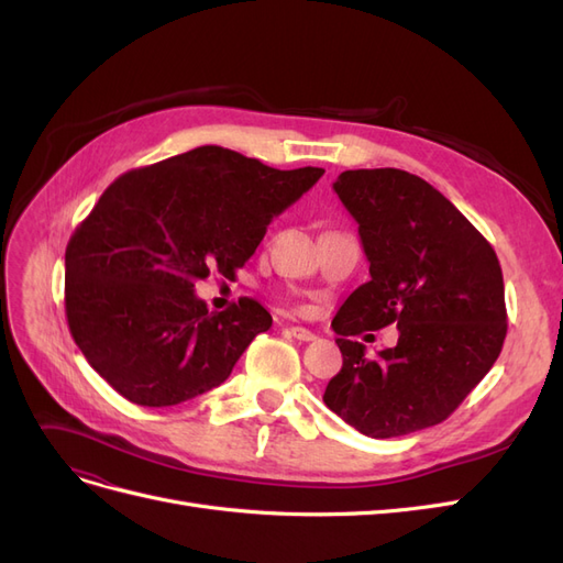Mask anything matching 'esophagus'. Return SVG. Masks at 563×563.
Here are the masks:
<instances>
[{
    "label": "esophagus",
    "instance_id": "esophagus-1",
    "mask_svg": "<svg viewBox=\"0 0 563 563\" xmlns=\"http://www.w3.org/2000/svg\"><path fill=\"white\" fill-rule=\"evenodd\" d=\"M288 333H291L296 340H300V343H310V340L317 338L310 329H305V327H291L288 329Z\"/></svg>",
    "mask_w": 563,
    "mask_h": 563
}]
</instances>
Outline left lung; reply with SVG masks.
<instances>
[{
  "instance_id": "1",
  "label": "left lung",
  "mask_w": 563,
  "mask_h": 563,
  "mask_svg": "<svg viewBox=\"0 0 563 563\" xmlns=\"http://www.w3.org/2000/svg\"><path fill=\"white\" fill-rule=\"evenodd\" d=\"M333 190L360 223L371 279L333 319L343 368L323 404L373 439L446 420L496 364L507 335L498 255L439 190L401 168L343 172ZM397 322L376 361L352 334Z\"/></svg>"
}]
</instances>
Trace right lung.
<instances>
[{"label": "right lung", "instance_id": "1", "mask_svg": "<svg viewBox=\"0 0 563 563\" xmlns=\"http://www.w3.org/2000/svg\"><path fill=\"white\" fill-rule=\"evenodd\" d=\"M321 176L218 145L119 176L65 249L67 327L98 376L152 408L225 383L272 317L253 298L209 312L195 284L232 279L272 218Z\"/></svg>", "mask_w": 563, "mask_h": 563}]
</instances>
